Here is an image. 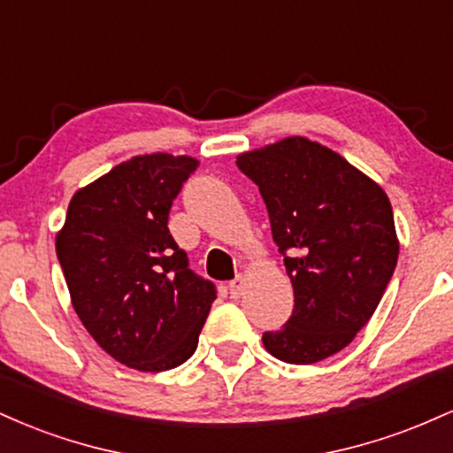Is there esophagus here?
I'll use <instances>...</instances> for the list:
<instances>
[{"label": "esophagus", "instance_id": "34e87169", "mask_svg": "<svg viewBox=\"0 0 453 453\" xmlns=\"http://www.w3.org/2000/svg\"><path fill=\"white\" fill-rule=\"evenodd\" d=\"M244 285H247V279L244 274H236V279L230 280V296L232 298H241L244 294Z\"/></svg>", "mask_w": 453, "mask_h": 453}]
</instances>
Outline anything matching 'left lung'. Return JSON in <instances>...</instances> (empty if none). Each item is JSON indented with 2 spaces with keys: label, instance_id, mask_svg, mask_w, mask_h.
I'll return each mask as SVG.
<instances>
[{
  "label": "left lung",
  "instance_id": "left-lung-1",
  "mask_svg": "<svg viewBox=\"0 0 453 453\" xmlns=\"http://www.w3.org/2000/svg\"><path fill=\"white\" fill-rule=\"evenodd\" d=\"M236 165L259 187L294 288V313L264 332L270 356L315 364L345 349L375 313L398 262L386 191L324 144L289 136Z\"/></svg>",
  "mask_w": 453,
  "mask_h": 453
}]
</instances>
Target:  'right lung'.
<instances>
[{
    "instance_id": "right-lung-1",
    "label": "right lung",
    "mask_w": 453,
    "mask_h": 453,
    "mask_svg": "<svg viewBox=\"0 0 453 453\" xmlns=\"http://www.w3.org/2000/svg\"><path fill=\"white\" fill-rule=\"evenodd\" d=\"M197 164L170 153L123 161L72 196L57 232L78 319L108 356L142 372L189 360L217 298L168 230L173 200Z\"/></svg>"
}]
</instances>
